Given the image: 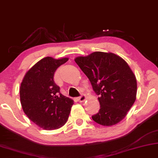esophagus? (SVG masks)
<instances>
[{"instance_id":"1","label":"esophagus","mask_w":158,"mask_h":158,"mask_svg":"<svg viewBox=\"0 0 158 158\" xmlns=\"http://www.w3.org/2000/svg\"><path fill=\"white\" fill-rule=\"evenodd\" d=\"M85 100H86V96H85V95H81L79 97H78V101H79V102H85Z\"/></svg>"}]
</instances>
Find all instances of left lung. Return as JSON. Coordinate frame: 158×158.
Masks as SVG:
<instances>
[{"instance_id": "8db88e82", "label": "left lung", "mask_w": 158, "mask_h": 158, "mask_svg": "<svg viewBox=\"0 0 158 158\" xmlns=\"http://www.w3.org/2000/svg\"><path fill=\"white\" fill-rule=\"evenodd\" d=\"M74 60L98 96L100 110L93 120L103 126L120 122L136 99V78L128 64L116 54L101 51Z\"/></svg>"}]
</instances>
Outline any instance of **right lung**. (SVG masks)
Returning <instances> with one entry per match:
<instances>
[{"label": "right lung", "mask_w": 158, "mask_h": 158, "mask_svg": "<svg viewBox=\"0 0 158 158\" xmlns=\"http://www.w3.org/2000/svg\"><path fill=\"white\" fill-rule=\"evenodd\" d=\"M68 58L47 56L26 73L20 89V103L28 118L46 130L62 127L67 121L73 101L60 93L54 81L55 71Z\"/></svg>", "instance_id": "obj_1"}]
</instances>
